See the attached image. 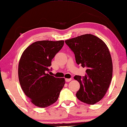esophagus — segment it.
Masks as SVG:
<instances>
[{"label": "esophagus", "instance_id": "esophagus-1", "mask_svg": "<svg viewBox=\"0 0 127 127\" xmlns=\"http://www.w3.org/2000/svg\"><path fill=\"white\" fill-rule=\"evenodd\" d=\"M71 80V78H66V79H65V81H66V82H70Z\"/></svg>", "mask_w": 127, "mask_h": 127}]
</instances>
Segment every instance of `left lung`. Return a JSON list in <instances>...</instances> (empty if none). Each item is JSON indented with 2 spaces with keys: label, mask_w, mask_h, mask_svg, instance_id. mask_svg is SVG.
<instances>
[{
  "label": "left lung",
  "mask_w": 127,
  "mask_h": 127,
  "mask_svg": "<svg viewBox=\"0 0 127 127\" xmlns=\"http://www.w3.org/2000/svg\"><path fill=\"white\" fill-rule=\"evenodd\" d=\"M73 52L76 63L86 67L84 77L74 78L80 84L76 96L88 104H94L104 97L113 74L112 58L107 45L97 36L84 34L65 41Z\"/></svg>",
  "instance_id": "left-lung-1"
}]
</instances>
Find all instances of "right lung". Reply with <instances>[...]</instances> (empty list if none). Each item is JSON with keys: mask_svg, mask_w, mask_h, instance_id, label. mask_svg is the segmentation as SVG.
I'll list each match as a JSON object with an SVG mask.
<instances>
[{"mask_svg": "<svg viewBox=\"0 0 127 127\" xmlns=\"http://www.w3.org/2000/svg\"><path fill=\"white\" fill-rule=\"evenodd\" d=\"M64 43V40L35 41L26 48L20 58L18 65L20 86L37 107L45 108L56 102L65 84L64 78L47 74L52 60Z\"/></svg>", "mask_w": 127, "mask_h": 127, "instance_id": "obj_1", "label": "right lung"}]
</instances>
